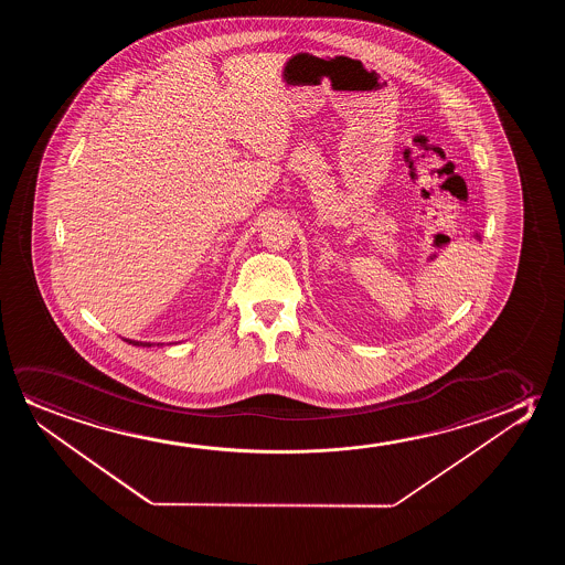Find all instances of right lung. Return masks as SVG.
<instances>
[{
	"label": "right lung",
	"instance_id": "1",
	"mask_svg": "<svg viewBox=\"0 0 565 565\" xmlns=\"http://www.w3.org/2000/svg\"><path fill=\"white\" fill-rule=\"evenodd\" d=\"M124 341H127V343H131V345H137V348H154V345H163V343H150V341H137V340H129V338H124Z\"/></svg>",
	"mask_w": 565,
	"mask_h": 565
}]
</instances>
